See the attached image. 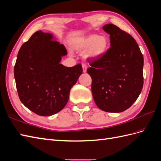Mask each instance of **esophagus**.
Masks as SVG:
<instances>
[{
  "label": "esophagus",
  "mask_w": 161,
  "mask_h": 161,
  "mask_svg": "<svg viewBox=\"0 0 161 161\" xmlns=\"http://www.w3.org/2000/svg\"><path fill=\"white\" fill-rule=\"evenodd\" d=\"M87 66L85 64H83V72H87Z\"/></svg>",
  "instance_id": "esophagus-1"
}]
</instances>
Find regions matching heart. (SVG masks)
Segmentation results:
<instances>
[{
  "instance_id": "obj_1",
  "label": "heart",
  "mask_w": 161,
  "mask_h": 161,
  "mask_svg": "<svg viewBox=\"0 0 161 161\" xmlns=\"http://www.w3.org/2000/svg\"><path fill=\"white\" fill-rule=\"evenodd\" d=\"M108 46L109 40L107 35L92 34L76 40L73 47L77 50H87L85 57L87 59H96L107 53Z\"/></svg>"
}]
</instances>
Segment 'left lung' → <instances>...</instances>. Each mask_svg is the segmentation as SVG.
<instances>
[{
  "instance_id": "obj_1",
  "label": "left lung",
  "mask_w": 161,
  "mask_h": 161,
  "mask_svg": "<svg viewBox=\"0 0 161 161\" xmlns=\"http://www.w3.org/2000/svg\"><path fill=\"white\" fill-rule=\"evenodd\" d=\"M111 48L103 57L88 59L92 92L97 107L106 112L120 113L138 98L143 85V57L135 40L119 27L107 24Z\"/></svg>"
}]
</instances>
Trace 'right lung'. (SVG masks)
Wrapping results in <instances>:
<instances>
[{"label":"right lung","mask_w":161,"mask_h":161,"mask_svg":"<svg viewBox=\"0 0 161 161\" xmlns=\"http://www.w3.org/2000/svg\"><path fill=\"white\" fill-rule=\"evenodd\" d=\"M67 53L52 34L42 31L33 34L19 50L14 66L18 96L37 115L50 116L61 111L83 73L80 64L69 68L60 64Z\"/></svg>","instance_id":"add662e5"}]
</instances>
